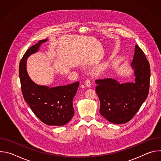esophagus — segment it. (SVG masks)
Masks as SVG:
<instances>
[{"label": "esophagus", "instance_id": "obj_1", "mask_svg": "<svg viewBox=\"0 0 161 161\" xmlns=\"http://www.w3.org/2000/svg\"><path fill=\"white\" fill-rule=\"evenodd\" d=\"M85 85H86L87 87H88V88L91 87V86H92V82H91V81H90V80H86L85 81Z\"/></svg>", "mask_w": 161, "mask_h": 161}]
</instances>
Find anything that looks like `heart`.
Wrapping results in <instances>:
<instances>
[{"label":"heart","mask_w":161,"mask_h":161,"mask_svg":"<svg viewBox=\"0 0 161 161\" xmlns=\"http://www.w3.org/2000/svg\"><path fill=\"white\" fill-rule=\"evenodd\" d=\"M107 66H108V64L106 63H104V64H102L99 65L98 67H97L96 68V69H95L96 74L99 75V74L102 73L106 69Z\"/></svg>","instance_id":"heart-1"}]
</instances>
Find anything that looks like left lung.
Wrapping results in <instances>:
<instances>
[{
  "instance_id": "1",
  "label": "left lung",
  "mask_w": 161,
  "mask_h": 161,
  "mask_svg": "<svg viewBox=\"0 0 161 161\" xmlns=\"http://www.w3.org/2000/svg\"><path fill=\"white\" fill-rule=\"evenodd\" d=\"M131 66L134 70V83L120 84L111 78L96 80V91L101 104L99 112L111 123L120 124L130 121L148 95L150 64L137 45Z\"/></svg>"
}]
</instances>
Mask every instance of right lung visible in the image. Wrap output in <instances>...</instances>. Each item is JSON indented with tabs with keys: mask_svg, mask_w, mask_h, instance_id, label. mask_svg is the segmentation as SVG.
Masks as SVG:
<instances>
[{
	"mask_svg": "<svg viewBox=\"0 0 161 161\" xmlns=\"http://www.w3.org/2000/svg\"><path fill=\"white\" fill-rule=\"evenodd\" d=\"M47 40H40L23 56L19 67L21 88L25 101L42 122L61 126L68 123L74 116L73 100L77 92L79 81L52 88L41 86L32 81L26 69L27 58L37 52L40 45Z\"/></svg>",
	"mask_w": 161,
	"mask_h": 161,
	"instance_id": "obj_1",
	"label": "right lung"
}]
</instances>
